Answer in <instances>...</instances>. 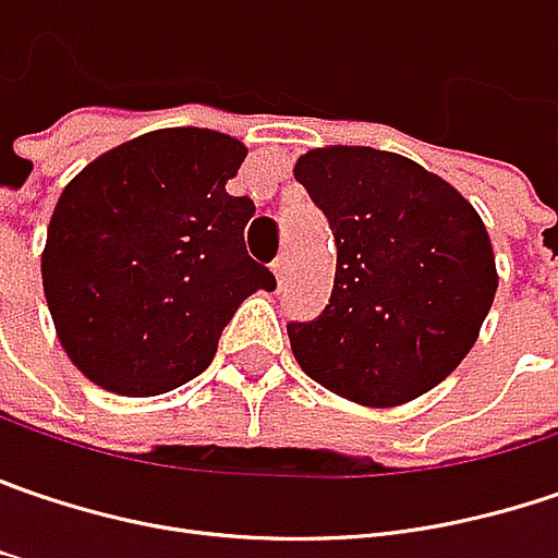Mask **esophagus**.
Here are the masks:
<instances>
[{
	"label": "esophagus",
	"instance_id": "esophagus-1",
	"mask_svg": "<svg viewBox=\"0 0 558 558\" xmlns=\"http://www.w3.org/2000/svg\"><path fill=\"white\" fill-rule=\"evenodd\" d=\"M271 271H275V278L283 280V275H287V255H278V258L271 262Z\"/></svg>",
	"mask_w": 558,
	"mask_h": 558
}]
</instances>
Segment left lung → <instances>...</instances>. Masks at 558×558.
I'll return each instance as SVG.
<instances>
[{
	"label": "left lung",
	"instance_id": "obj_1",
	"mask_svg": "<svg viewBox=\"0 0 558 558\" xmlns=\"http://www.w3.org/2000/svg\"><path fill=\"white\" fill-rule=\"evenodd\" d=\"M293 177L338 246L328 306L287 325L296 363L366 408L426 395L468 356L496 296L480 214L448 182L388 150H310Z\"/></svg>",
	"mask_w": 558,
	"mask_h": 558
}]
</instances>
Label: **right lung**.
I'll use <instances>...</instances> for the list:
<instances>
[{
    "label": "right lung",
    "mask_w": 558,
    "mask_h": 558,
    "mask_svg": "<svg viewBox=\"0 0 558 558\" xmlns=\"http://www.w3.org/2000/svg\"><path fill=\"white\" fill-rule=\"evenodd\" d=\"M246 145L163 129L87 163L59 195L44 293L59 341L100 388L150 398L208 369L220 331L275 275L243 243L255 205L227 180Z\"/></svg>",
    "instance_id": "add662e5"
}]
</instances>
